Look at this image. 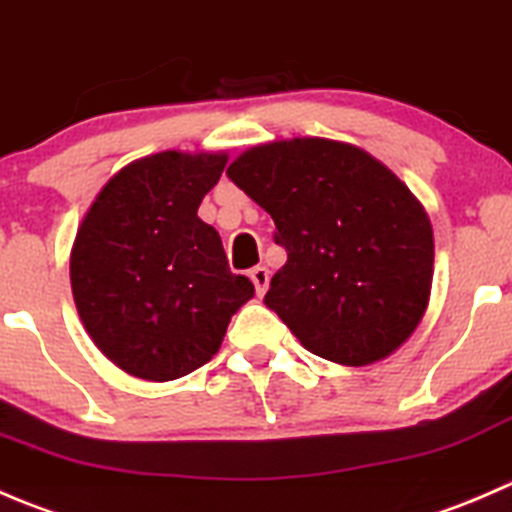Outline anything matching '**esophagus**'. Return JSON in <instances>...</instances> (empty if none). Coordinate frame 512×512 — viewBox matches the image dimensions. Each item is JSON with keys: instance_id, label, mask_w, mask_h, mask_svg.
<instances>
[{"instance_id": "esophagus-1", "label": "esophagus", "mask_w": 512, "mask_h": 512, "mask_svg": "<svg viewBox=\"0 0 512 512\" xmlns=\"http://www.w3.org/2000/svg\"><path fill=\"white\" fill-rule=\"evenodd\" d=\"M251 281H254V286H256V293L258 296H263V293H266V288H268V268L266 266H256V268H251Z\"/></svg>"}]
</instances>
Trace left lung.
Returning <instances> with one entry per match:
<instances>
[{"instance_id": "8db88e82", "label": "left lung", "mask_w": 512, "mask_h": 512, "mask_svg": "<svg viewBox=\"0 0 512 512\" xmlns=\"http://www.w3.org/2000/svg\"><path fill=\"white\" fill-rule=\"evenodd\" d=\"M226 176L271 214L286 263L263 296L316 356L368 366L423 318L433 229L408 186L351 144L293 139L246 151Z\"/></svg>"}]
</instances>
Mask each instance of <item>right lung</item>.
Wrapping results in <instances>:
<instances>
[{
    "label": "right lung",
    "instance_id": "1",
    "mask_svg": "<svg viewBox=\"0 0 512 512\" xmlns=\"http://www.w3.org/2000/svg\"><path fill=\"white\" fill-rule=\"evenodd\" d=\"M226 156H146L121 169L84 216L72 291L84 328L121 371L174 381L214 358L254 283L231 273L214 226L196 216Z\"/></svg>",
    "mask_w": 512,
    "mask_h": 512
}]
</instances>
